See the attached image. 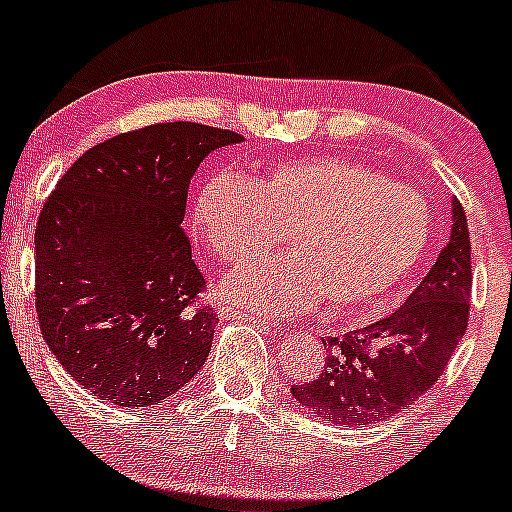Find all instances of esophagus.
<instances>
[{"mask_svg":"<svg viewBox=\"0 0 512 512\" xmlns=\"http://www.w3.org/2000/svg\"><path fill=\"white\" fill-rule=\"evenodd\" d=\"M219 313H221L223 317H231V320H243V322H252V325H255V327H260V330H264V332H272V330H276V327L272 325V322L262 320V317H255V315H250V313H243V310L233 308V305H226V308H221Z\"/></svg>","mask_w":512,"mask_h":512,"instance_id":"obj_1","label":"esophagus"}]
</instances>
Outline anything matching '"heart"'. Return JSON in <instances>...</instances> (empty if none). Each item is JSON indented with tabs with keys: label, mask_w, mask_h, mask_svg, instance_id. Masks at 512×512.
<instances>
[{
	"label": "heart",
	"mask_w": 512,
	"mask_h": 512,
	"mask_svg": "<svg viewBox=\"0 0 512 512\" xmlns=\"http://www.w3.org/2000/svg\"><path fill=\"white\" fill-rule=\"evenodd\" d=\"M192 221L223 262L242 267L290 231L289 256L258 261L223 286L250 313L375 310L407 281L431 240L424 197L346 156L276 163L252 180L216 173Z\"/></svg>",
	"instance_id": "1"
}]
</instances>
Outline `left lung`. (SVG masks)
Returning <instances> with one entry per match:
<instances>
[{
	"mask_svg": "<svg viewBox=\"0 0 512 512\" xmlns=\"http://www.w3.org/2000/svg\"><path fill=\"white\" fill-rule=\"evenodd\" d=\"M472 298V245L462 204L452 199L450 240L399 310L361 330L322 339L325 368L291 385L325 421L366 426L416 402L443 375L464 337Z\"/></svg>",
	"mask_w": 512,
	"mask_h": 512,
	"instance_id": "8db88e82",
	"label": "left lung"
}]
</instances>
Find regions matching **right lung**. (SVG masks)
Masks as SVG:
<instances>
[{"label":"right lung","mask_w":512,"mask_h":512,"mask_svg":"<svg viewBox=\"0 0 512 512\" xmlns=\"http://www.w3.org/2000/svg\"><path fill=\"white\" fill-rule=\"evenodd\" d=\"M231 129L158 122L88 149L35 226V313L50 351L117 407L166 402L204 366L214 308L192 260L187 190Z\"/></svg>","instance_id":"add662e5"}]
</instances>
